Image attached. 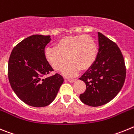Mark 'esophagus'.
I'll use <instances>...</instances> for the list:
<instances>
[{
  "mask_svg": "<svg viewBox=\"0 0 134 134\" xmlns=\"http://www.w3.org/2000/svg\"><path fill=\"white\" fill-rule=\"evenodd\" d=\"M67 80H68V82H75L76 80V79H67Z\"/></svg>",
  "mask_w": 134,
  "mask_h": 134,
  "instance_id": "1",
  "label": "esophagus"
}]
</instances>
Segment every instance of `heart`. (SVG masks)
I'll list each match as a JSON object with an SVG mask.
<instances>
[{
    "mask_svg": "<svg viewBox=\"0 0 134 134\" xmlns=\"http://www.w3.org/2000/svg\"><path fill=\"white\" fill-rule=\"evenodd\" d=\"M97 46L90 35H68L60 38L54 48L45 51L46 61L55 70L59 71L68 61L62 70L66 76H73L80 70H87L93 66L97 58Z\"/></svg>",
    "mask_w": 134,
    "mask_h": 134,
    "instance_id": "b5f03b06",
    "label": "heart"
}]
</instances>
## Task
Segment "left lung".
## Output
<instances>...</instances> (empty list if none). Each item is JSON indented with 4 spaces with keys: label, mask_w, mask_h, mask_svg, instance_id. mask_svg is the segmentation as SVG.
<instances>
[{
    "label": "left lung",
    "mask_w": 134,
    "mask_h": 134,
    "mask_svg": "<svg viewBox=\"0 0 134 134\" xmlns=\"http://www.w3.org/2000/svg\"><path fill=\"white\" fill-rule=\"evenodd\" d=\"M99 49L94 64L82 75L86 91L80 94L83 103L99 107L107 103L119 93L126 75L124 57L113 41L98 32Z\"/></svg>",
    "instance_id": "left-lung-1"
}]
</instances>
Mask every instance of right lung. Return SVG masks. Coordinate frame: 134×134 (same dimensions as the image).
Masks as SVG:
<instances>
[{"label":"right lung","mask_w":134,"mask_h":134,"mask_svg":"<svg viewBox=\"0 0 134 134\" xmlns=\"http://www.w3.org/2000/svg\"><path fill=\"white\" fill-rule=\"evenodd\" d=\"M50 40L49 35L28 37L15 46L9 58L8 76L12 89L32 107L49 105L64 82L59 74L43 79L54 70L45 58V47Z\"/></svg>","instance_id":"obj_1"}]
</instances>
